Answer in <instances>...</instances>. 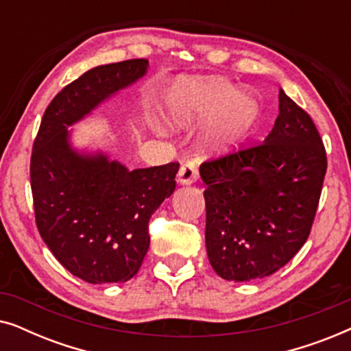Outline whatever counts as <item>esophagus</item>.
<instances>
[{"instance_id": "esophagus-1", "label": "esophagus", "mask_w": 351, "mask_h": 351, "mask_svg": "<svg viewBox=\"0 0 351 351\" xmlns=\"http://www.w3.org/2000/svg\"><path fill=\"white\" fill-rule=\"evenodd\" d=\"M199 176L198 171V162L196 161H186L185 165H182L179 171V184L182 185H190L196 182Z\"/></svg>"}]
</instances>
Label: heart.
Listing matches in <instances>:
<instances>
[{"mask_svg": "<svg viewBox=\"0 0 351 351\" xmlns=\"http://www.w3.org/2000/svg\"><path fill=\"white\" fill-rule=\"evenodd\" d=\"M166 108L174 128L190 129L210 121L208 143L217 152L241 142L261 114L256 99L219 78L180 81L167 95Z\"/></svg>", "mask_w": 351, "mask_h": 351, "instance_id": "1", "label": "heart"}]
</instances>
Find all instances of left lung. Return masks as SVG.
<instances>
[{
	"mask_svg": "<svg viewBox=\"0 0 351 351\" xmlns=\"http://www.w3.org/2000/svg\"><path fill=\"white\" fill-rule=\"evenodd\" d=\"M326 169L313 119L280 89V114L265 141L199 167L215 273L238 282L285 267L308 238Z\"/></svg>",
	"mask_w": 351,
	"mask_h": 351,
	"instance_id": "1",
	"label": "left lung"
}]
</instances>
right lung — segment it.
Returning <instances> with one entry per match:
<instances>
[{
	"instance_id": "right-lung-1",
	"label": "right lung",
	"mask_w": 351,
	"mask_h": 351,
	"mask_svg": "<svg viewBox=\"0 0 351 351\" xmlns=\"http://www.w3.org/2000/svg\"><path fill=\"white\" fill-rule=\"evenodd\" d=\"M147 59L100 65L47 105L33 142L30 182L43 241L71 275L93 285L136 275L150 246L148 222L174 193L179 162L129 171L104 153H78L71 124L147 73Z\"/></svg>"
}]
</instances>
